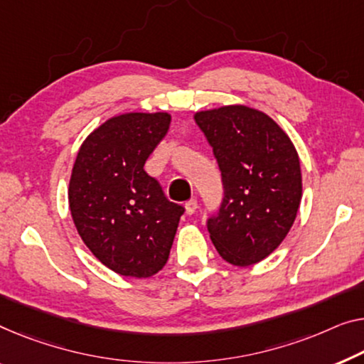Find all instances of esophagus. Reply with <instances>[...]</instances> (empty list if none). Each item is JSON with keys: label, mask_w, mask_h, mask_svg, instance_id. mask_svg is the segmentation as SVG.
Listing matches in <instances>:
<instances>
[{"label": "esophagus", "mask_w": 364, "mask_h": 364, "mask_svg": "<svg viewBox=\"0 0 364 364\" xmlns=\"http://www.w3.org/2000/svg\"><path fill=\"white\" fill-rule=\"evenodd\" d=\"M184 208H186V214L188 215H193L194 213H196L198 209V200L196 199H189L186 204H184Z\"/></svg>", "instance_id": "1"}]
</instances>
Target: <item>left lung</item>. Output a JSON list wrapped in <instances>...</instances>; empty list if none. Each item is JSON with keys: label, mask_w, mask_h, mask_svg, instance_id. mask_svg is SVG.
<instances>
[{"label": "left lung", "mask_w": 364, "mask_h": 364, "mask_svg": "<svg viewBox=\"0 0 364 364\" xmlns=\"http://www.w3.org/2000/svg\"><path fill=\"white\" fill-rule=\"evenodd\" d=\"M222 178L220 208L208 217L215 250L235 267L262 262L284 240L302 196L299 156L262 111L224 106L196 112Z\"/></svg>", "instance_id": "8db88e82"}]
</instances>
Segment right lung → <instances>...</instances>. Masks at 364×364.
Wrapping results in <instances>:
<instances>
[{
	"mask_svg": "<svg viewBox=\"0 0 364 364\" xmlns=\"http://www.w3.org/2000/svg\"><path fill=\"white\" fill-rule=\"evenodd\" d=\"M166 112H129L97 127L75 160L68 203L80 237L122 276L165 267L184 208L165 196L144 165L170 127Z\"/></svg>",
	"mask_w": 364,
	"mask_h": 364,
	"instance_id": "obj_1",
	"label": "right lung"
}]
</instances>
